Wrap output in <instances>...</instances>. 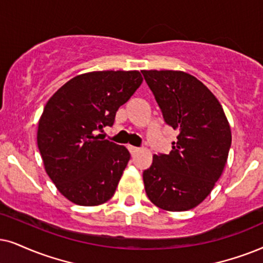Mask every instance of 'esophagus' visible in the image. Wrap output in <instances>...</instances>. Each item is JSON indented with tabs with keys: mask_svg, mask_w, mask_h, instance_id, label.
I'll return each mask as SVG.
<instances>
[{
	"mask_svg": "<svg viewBox=\"0 0 263 263\" xmlns=\"http://www.w3.org/2000/svg\"><path fill=\"white\" fill-rule=\"evenodd\" d=\"M128 151H129V153H131L132 155H135V154H137V153L139 152V148H137V147H134V145H128Z\"/></svg>",
	"mask_w": 263,
	"mask_h": 263,
	"instance_id": "obj_1",
	"label": "esophagus"
}]
</instances>
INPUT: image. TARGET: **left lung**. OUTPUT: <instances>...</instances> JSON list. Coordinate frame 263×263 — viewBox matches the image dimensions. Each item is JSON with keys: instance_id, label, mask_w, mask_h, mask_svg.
<instances>
[{"instance_id": "obj_1", "label": "left lung", "mask_w": 263, "mask_h": 263, "mask_svg": "<svg viewBox=\"0 0 263 263\" xmlns=\"http://www.w3.org/2000/svg\"><path fill=\"white\" fill-rule=\"evenodd\" d=\"M164 120L179 132L168 154L153 156L143 172L145 193L166 211H187L210 194L221 177L232 143L217 98L184 71L142 70Z\"/></svg>"}]
</instances>
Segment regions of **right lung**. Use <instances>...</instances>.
I'll list each match as a JSON object with an SVG mask.
<instances>
[{
    "instance_id": "obj_1",
    "label": "right lung",
    "mask_w": 263,
    "mask_h": 263,
    "mask_svg": "<svg viewBox=\"0 0 263 263\" xmlns=\"http://www.w3.org/2000/svg\"><path fill=\"white\" fill-rule=\"evenodd\" d=\"M143 82L139 71H92L75 76L49 98L39 121L45 170L71 202L96 206L116 191L131 158L124 145L97 135Z\"/></svg>"
}]
</instances>
